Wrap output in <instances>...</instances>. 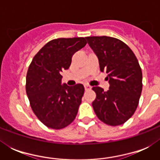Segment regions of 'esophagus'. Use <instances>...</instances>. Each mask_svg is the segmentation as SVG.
<instances>
[{
    "label": "esophagus",
    "mask_w": 160,
    "mask_h": 160,
    "mask_svg": "<svg viewBox=\"0 0 160 160\" xmlns=\"http://www.w3.org/2000/svg\"><path fill=\"white\" fill-rule=\"evenodd\" d=\"M91 89V87H90V85H85V90H89Z\"/></svg>",
    "instance_id": "obj_1"
}]
</instances>
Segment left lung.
Returning a JSON list of instances; mask_svg holds the SVG:
<instances>
[{"label":"left lung","instance_id":"1","mask_svg":"<svg viewBox=\"0 0 160 160\" xmlns=\"http://www.w3.org/2000/svg\"><path fill=\"white\" fill-rule=\"evenodd\" d=\"M95 55L100 70L106 72L109 89L95 86L92 106L105 124L116 126L128 120L139 105L142 92V71L131 49L119 39L109 36L85 37Z\"/></svg>","mask_w":160,"mask_h":160}]
</instances>
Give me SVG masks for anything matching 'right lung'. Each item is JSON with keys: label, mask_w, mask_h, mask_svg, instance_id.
Masks as SVG:
<instances>
[{"label": "right lung", "mask_w": 160, "mask_h": 160, "mask_svg": "<svg viewBox=\"0 0 160 160\" xmlns=\"http://www.w3.org/2000/svg\"><path fill=\"white\" fill-rule=\"evenodd\" d=\"M86 43L84 37L52 40L38 51L29 66L26 94L35 114L49 128L63 129L75 119L85 88L81 84L61 85L60 73L69 69L73 55Z\"/></svg>", "instance_id": "add662e5"}]
</instances>
